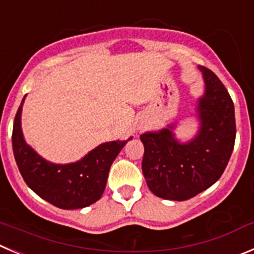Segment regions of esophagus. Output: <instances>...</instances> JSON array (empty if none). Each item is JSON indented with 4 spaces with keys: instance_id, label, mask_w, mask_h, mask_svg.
Here are the masks:
<instances>
[{
    "instance_id": "obj_1",
    "label": "esophagus",
    "mask_w": 254,
    "mask_h": 254,
    "mask_svg": "<svg viewBox=\"0 0 254 254\" xmlns=\"http://www.w3.org/2000/svg\"><path fill=\"white\" fill-rule=\"evenodd\" d=\"M144 127H144V125H141V127H139V130H140V131H141V130H144Z\"/></svg>"
}]
</instances>
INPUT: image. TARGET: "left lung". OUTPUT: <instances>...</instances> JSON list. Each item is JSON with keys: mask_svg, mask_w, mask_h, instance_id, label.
I'll use <instances>...</instances> for the list:
<instances>
[{"mask_svg": "<svg viewBox=\"0 0 254 254\" xmlns=\"http://www.w3.org/2000/svg\"><path fill=\"white\" fill-rule=\"evenodd\" d=\"M205 91L198 101L200 127L194 139L179 143L172 130L144 132L141 169L151 193L169 200H187L205 190L222 177L236 140L234 105L218 76L199 66Z\"/></svg>", "mask_w": 254, "mask_h": 254, "instance_id": "8db88e82", "label": "left lung"}]
</instances>
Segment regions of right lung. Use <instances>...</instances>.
I'll return each instance as SVG.
<instances>
[{"label": "right lung", "instance_id": "right-lung-1", "mask_svg": "<svg viewBox=\"0 0 254 254\" xmlns=\"http://www.w3.org/2000/svg\"><path fill=\"white\" fill-rule=\"evenodd\" d=\"M23 100L25 98L13 122L12 148L26 184L46 202L61 209H79L98 202L105 190L111 164L127 140L101 144L79 162L64 165L50 163L23 139L21 130Z\"/></svg>", "mask_w": 254, "mask_h": 254}]
</instances>
